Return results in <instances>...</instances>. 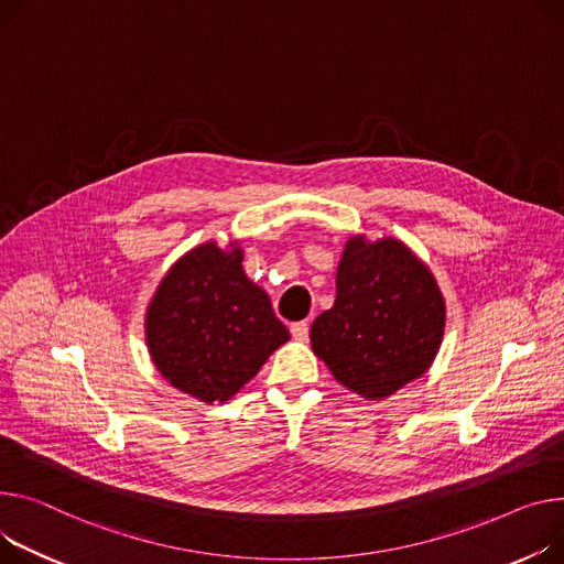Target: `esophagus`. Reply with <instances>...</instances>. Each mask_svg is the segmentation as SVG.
I'll list each match as a JSON object with an SVG mask.
<instances>
[{"mask_svg":"<svg viewBox=\"0 0 564 564\" xmlns=\"http://www.w3.org/2000/svg\"><path fill=\"white\" fill-rule=\"evenodd\" d=\"M290 333H292L294 340L306 343L308 340V333H311V326H308V322H296V324L290 326Z\"/></svg>","mask_w":564,"mask_h":564,"instance_id":"obj_1","label":"esophagus"}]
</instances>
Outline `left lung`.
<instances>
[{
    "label": "left lung",
    "instance_id": "left-lung-1",
    "mask_svg": "<svg viewBox=\"0 0 564 564\" xmlns=\"http://www.w3.org/2000/svg\"><path fill=\"white\" fill-rule=\"evenodd\" d=\"M446 322L426 262L397 238L351 236L335 274V302L311 326V345L337 383L381 401L433 365Z\"/></svg>",
    "mask_w": 564,
    "mask_h": 564
}]
</instances>
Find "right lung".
<instances>
[{
	"mask_svg": "<svg viewBox=\"0 0 564 564\" xmlns=\"http://www.w3.org/2000/svg\"><path fill=\"white\" fill-rule=\"evenodd\" d=\"M238 240L183 253L144 313V340L161 377L204 403L236 397L290 340L268 292L242 270Z\"/></svg>",
	"mask_w": 564,
	"mask_h": 564,
	"instance_id": "add662e5",
	"label": "right lung"
}]
</instances>
